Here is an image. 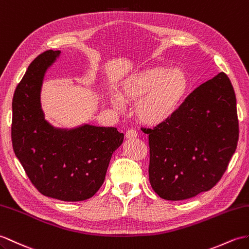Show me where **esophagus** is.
<instances>
[{
    "label": "esophagus",
    "instance_id": "obj_1",
    "mask_svg": "<svg viewBox=\"0 0 249 249\" xmlns=\"http://www.w3.org/2000/svg\"><path fill=\"white\" fill-rule=\"evenodd\" d=\"M126 139H134L138 137V132L135 129H128L125 134Z\"/></svg>",
    "mask_w": 249,
    "mask_h": 249
}]
</instances>
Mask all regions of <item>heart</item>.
I'll list each match as a JSON object with an SVG mask.
<instances>
[{
	"label": "heart",
	"instance_id": "heart-1",
	"mask_svg": "<svg viewBox=\"0 0 249 249\" xmlns=\"http://www.w3.org/2000/svg\"><path fill=\"white\" fill-rule=\"evenodd\" d=\"M189 89L187 74L180 69L146 68L129 75L121 87V96H111L112 105L122 110L123 101L137 102L136 113L141 122L159 125L173 117Z\"/></svg>",
	"mask_w": 249,
	"mask_h": 249
}]
</instances>
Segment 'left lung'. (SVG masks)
I'll use <instances>...</instances> for the list:
<instances>
[{
  "mask_svg": "<svg viewBox=\"0 0 249 249\" xmlns=\"http://www.w3.org/2000/svg\"><path fill=\"white\" fill-rule=\"evenodd\" d=\"M149 182L161 198L182 200L212 189L239 140L233 87L224 72L197 87L164 123L145 128Z\"/></svg>",
  "mask_w": 249,
  "mask_h": 249,
  "instance_id": "obj_1",
  "label": "left lung"
}]
</instances>
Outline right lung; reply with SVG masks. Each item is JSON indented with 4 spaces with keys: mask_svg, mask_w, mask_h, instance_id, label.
Returning <instances> with one entry per match:
<instances>
[{
    "mask_svg": "<svg viewBox=\"0 0 249 249\" xmlns=\"http://www.w3.org/2000/svg\"><path fill=\"white\" fill-rule=\"evenodd\" d=\"M60 53L49 50L40 54L17 86L11 141L17 158L40 193L63 201H80L102 187L124 135L115 127L89 124L56 128L44 120L40 103L43 77Z\"/></svg>",
    "mask_w": 249,
    "mask_h": 249,
    "instance_id": "add662e5",
    "label": "right lung"
}]
</instances>
